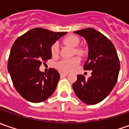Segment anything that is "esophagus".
Listing matches in <instances>:
<instances>
[{"instance_id":"1","label":"esophagus","mask_w":129,"mask_h":129,"mask_svg":"<svg viewBox=\"0 0 129 129\" xmlns=\"http://www.w3.org/2000/svg\"><path fill=\"white\" fill-rule=\"evenodd\" d=\"M60 75H61V77H66V76L68 75V74L64 73V72H62V73H60Z\"/></svg>"}]
</instances>
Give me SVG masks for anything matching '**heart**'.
Here are the masks:
<instances>
[{
	"label": "heart",
	"instance_id": "heart-1",
	"mask_svg": "<svg viewBox=\"0 0 129 129\" xmlns=\"http://www.w3.org/2000/svg\"><path fill=\"white\" fill-rule=\"evenodd\" d=\"M63 42L72 48H75L80 43L79 38L75 35H70L63 39ZM75 52L77 54H82V50L80 49H75ZM51 52L53 56H57L59 53V45L57 43H54L51 47ZM80 62V59L77 57H73L69 59H63L57 64V67L62 72H69L72 71L73 68L76 67Z\"/></svg>",
	"mask_w": 129,
	"mask_h": 129
}]
</instances>
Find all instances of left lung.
Listing matches in <instances>:
<instances>
[{
    "label": "left lung",
    "mask_w": 129,
    "mask_h": 129,
    "mask_svg": "<svg viewBox=\"0 0 129 129\" xmlns=\"http://www.w3.org/2000/svg\"><path fill=\"white\" fill-rule=\"evenodd\" d=\"M85 38L88 46V57L84 69L92 70L87 80L77 75L72 88L77 97L88 105L97 104L106 98L116 84L120 62L113 43L103 34L88 28L75 31Z\"/></svg>",
    "instance_id": "obj_1"
}]
</instances>
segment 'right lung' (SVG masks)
I'll list each match as a JSON object with an SVG mask.
<instances>
[{
	"instance_id": "add662e5",
	"label": "right lung",
	"mask_w": 129,
	"mask_h": 129,
	"mask_svg": "<svg viewBox=\"0 0 129 129\" xmlns=\"http://www.w3.org/2000/svg\"><path fill=\"white\" fill-rule=\"evenodd\" d=\"M67 32H53L36 28L18 37L13 43L8 70L16 90L26 101H44L55 91L59 74L55 69L44 73L42 62L52 58L51 47Z\"/></svg>"
}]
</instances>
